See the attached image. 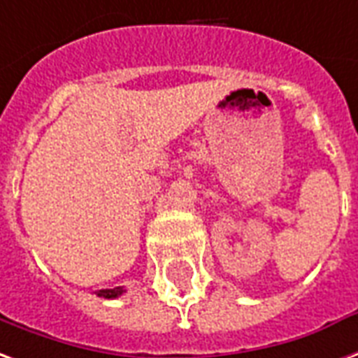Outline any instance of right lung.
Returning a JSON list of instances; mask_svg holds the SVG:
<instances>
[{"label": "right lung", "mask_w": 358, "mask_h": 358, "mask_svg": "<svg viewBox=\"0 0 358 358\" xmlns=\"http://www.w3.org/2000/svg\"><path fill=\"white\" fill-rule=\"evenodd\" d=\"M125 292L121 287H115V288H106V290H98V296L100 298H106V300H113V298H119L121 294Z\"/></svg>", "instance_id": "right-lung-1"}]
</instances>
